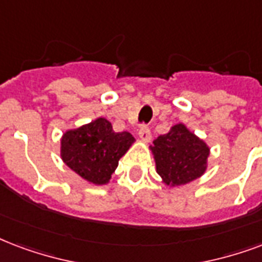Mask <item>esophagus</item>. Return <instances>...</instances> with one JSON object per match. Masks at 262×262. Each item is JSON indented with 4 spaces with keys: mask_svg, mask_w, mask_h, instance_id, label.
<instances>
[{
    "mask_svg": "<svg viewBox=\"0 0 262 262\" xmlns=\"http://www.w3.org/2000/svg\"><path fill=\"white\" fill-rule=\"evenodd\" d=\"M139 137H140V140H141V141H144V143H148L149 140H151V130H149V127L145 126V125H143V126L140 127Z\"/></svg>",
    "mask_w": 262,
    "mask_h": 262,
    "instance_id": "esophagus-1",
    "label": "esophagus"
}]
</instances>
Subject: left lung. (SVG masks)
Instances as JSON below:
<instances>
[{"label":"left lung","instance_id":"8db88e82","mask_svg":"<svg viewBox=\"0 0 262 262\" xmlns=\"http://www.w3.org/2000/svg\"><path fill=\"white\" fill-rule=\"evenodd\" d=\"M157 173L166 185L188 184L206 171L210 148L183 123L154 140L151 147Z\"/></svg>","mask_w":262,"mask_h":262}]
</instances>
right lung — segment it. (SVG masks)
Here are the masks:
<instances>
[{
  "label": "right lung",
  "mask_w": 262,
  "mask_h": 262,
  "mask_svg": "<svg viewBox=\"0 0 262 262\" xmlns=\"http://www.w3.org/2000/svg\"><path fill=\"white\" fill-rule=\"evenodd\" d=\"M135 137L129 132H114L105 118L67 130L61 137L60 155L67 166L92 184H107Z\"/></svg>",
  "instance_id": "1"
}]
</instances>
